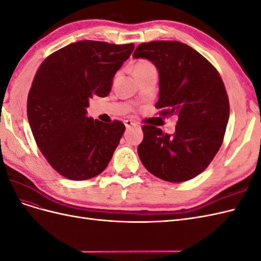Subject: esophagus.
Returning a JSON list of instances; mask_svg holds the SVG:
<instances>
[{
	"instance_id": "obj_1",
	"label": "esophagus",
	"mask_w": 261,
	"mask_h": 261,
	"mask_svg": "<svg viewBox=\"0 0 261 261\" xmlns=\"http://www.w3.org/2000/svg\"><path fill=\"white\" fill-rule=\"evenodd\" d=\"M124 124H125V126H126V128H130V127H136L137 126V123H135L134 121H132V120H126L125 122H124Z\"/></svg>"
}]
</instances>
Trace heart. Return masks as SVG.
I'll use <instances>...</instances> for the list:
<instances>
[{
	"label": "heart",
	"instance_id": "1",
	"mask_svg": "<svg viewBox=\"0 0 261 261\" xmlns=\"http://www.w3.org/2000/svg\"><path fill=\"white\" fill-rule=\"evenodd\" d=\"M152 67H154V65L151 62L148 60H145V59H141L136 63L135 67H134V72H140V70H145V69L152 68Z\"/></svg>",
	"mask_w": 261,
	"mask_h": 261
}]
</instances>
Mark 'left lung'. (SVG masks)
<instances>
[{
    "label": "left lung",
    "instance_id": "8db88e82",
    "mask_svg": "<svg viewBox=\"0 0 261 261\" xmlns=\"http://www.w3.org/2000/svg\"><path fill=\"white\" fill-rule=\"evenodd\" d=\"M133 58L151 61L159 70L160 115L177 116L175 133L144 125L138 155L145 168L163 180L180 183L197 176L223 143L230 103L216 67L179 41L140 43Z\"/></svg>",
    "mask_w": 261,
    "mask_h": 261
}]
</instances>
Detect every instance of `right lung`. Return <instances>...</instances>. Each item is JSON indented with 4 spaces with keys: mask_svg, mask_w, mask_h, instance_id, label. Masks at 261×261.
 <instances>
[{
    "mask_svg": "<svg viewBox=\"0 0 261 261\" xmlns=\"http://www.w3.org/2000/svg\"><path fill=\"white\" fill-rule=\"evenodd\" d=\"M135 45L83 40L53 52L39 66L27 99L36 143L51 167L73 180L103 172L125 130L120 121L88 117L92 97H107Z\"/></svg>",
    "mask_w": 261,
    "mask_h": 261,
    "instance_id": "add662e5",
    "label": "right lung"
}]
</instances>
